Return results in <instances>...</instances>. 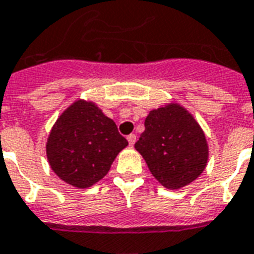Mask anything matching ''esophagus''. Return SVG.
<instances>
[{"mask_svg":"<svg viewBox=\"0 0 254 254\" xmlns=\"http://www.w3.org/2000/svg\"><path fill=\"white\" fill-rule=\"evenodd\" d=\"M127 138V141H129V145L130 146L134 145V142H136V134H129Z\"/></svg>","mask_w":254,"mask_h":254,"instance_id":"obj_1","label":"esophagus"}]
</instances>
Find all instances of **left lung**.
I'll list each match as a JSON object with an SVG mask.
<instances>
[{"instance_id":"8db88e82","label":"left lung","mask_w":254,"mask_h":254,"mask_svg":"<svg viewBox=\"0 0 254 254\" xmlns=\"http://www.w3.org/2000/svg\"><path fill=\"white\" fill-rule=\"evenodd\" d=\"M134 148L161 186L179 190L192 183L207 165L208 145L192 114L178 103L153 109Z\"/></svg>"}]
</instances>
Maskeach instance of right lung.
<instances>
[{"label":"right lung","mask_w":254,"mask_h":254,"mask_svg":"<svg viewBox=\"0 0 254 254\" xmlns=\"http://www.w3.org/2000/svg\"><path fill=\"white\" fill-rule=\"evenodd\" d=\"M127 145L117 125L90 101L78 99L56 120L47 140L51 168L67 185L87 189L108 174Z\"/></svg>","instance_id":"1"}]
</instances>
